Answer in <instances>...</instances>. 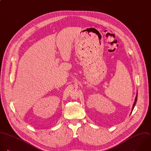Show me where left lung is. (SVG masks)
<instances>
[{
    "label": "left lung",
    "mask_w": 151,
    "mask_h": 151,
    "mask_svg": "<svg viewBox=\"0 0 151 151\" xmlns=\"http://www.w3.org/2000/svg\"><path fill=\"white\" fill-rule=\"evenodd\" d=\"M137 98H138V93H137V95H136V97H135V101H134V104H133V106H132V111L134 110V107H135V105H136V104H137Z\"/></svg>",
    "instance_id": "left-lung-1"
}]
</instances>
